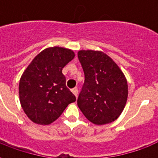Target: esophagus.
<instances>
[{"mask_svg":"<svg viewBox=\"0 0 158 158\" xmlns=\"http://www.w3.org/2000/svg\"><path fill=\"white\" fill-rule=\"evenodd\" d=\"M72 92L73 93V95L77 97L78 96V88L77 87H75V88H73V89H72Z\"/></svg>","mask_w":158,"mask_h":158,"instance_id":"34e87169","label":"esophagus"}]
</instances>
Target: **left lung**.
Wrapping results in <instances>:
<instances>
[{"mask_svg":"<svg viewBox=\"0 0 158 158\" xmlns=\"http://www.w3.org/2000/svg\"><path fill=\"white\" fill-rule=\"evenodd\" d=\"M78 58L85 73V82L77 101L79 109L96 125L115 121L128 98L125 76L102 52L79 51Z\"/></svg>","mask_w":158,"mask_h":158,"instance_id":"obj_1","label":"left lung"}]
</instances>
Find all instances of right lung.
<instances>
[{
    "label": "right lung",
    "instance_id": "add662e5",
    "mask_svg": "<svg viewBox=\"0 0 158 158\" xmlns=\"http://www.w3.org/2000/svg\"><path fill=\"white\" fill-rule=\"evenodd\" d=\"M74 52L62 47H50L36 56L19 81V99L29 118L47 125L61 116L75 96L66 86L62 69L74 57Z\"/></svg>",
    "mask_w": 158,
    "mask_h": 158
}]
</instances>
